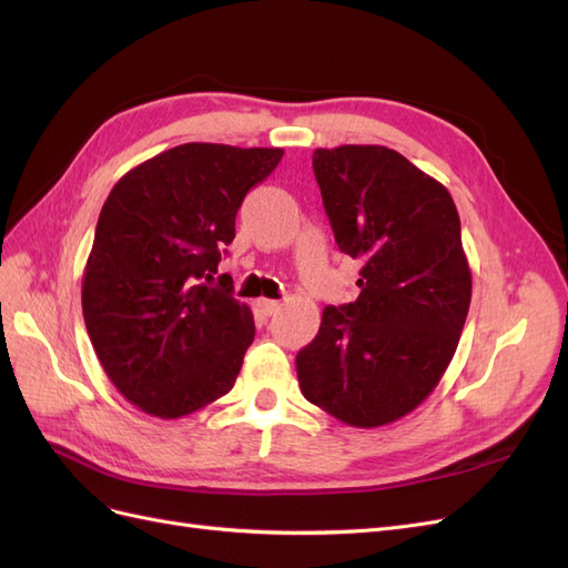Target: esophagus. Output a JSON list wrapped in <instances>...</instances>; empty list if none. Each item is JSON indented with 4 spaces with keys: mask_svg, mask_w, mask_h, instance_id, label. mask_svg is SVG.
<instances>
[{
    "mask_svg": "<svg viewBox=\"0 0 568 568\" xmlns=\"http://www.w3.org/2000/svg\"><path fill=\"white\" fill-rule=\"evenodd\" d=\"M257 307H261V311L270 317V315H274L282 307V303L280 301H270V298H261L257 301Z\"/></svg>",
    "mask_w": 568,
    "mask_h": 568,
    "instance_id": "esophagus-1",
    "label": "esophagus"
}]
</instances>
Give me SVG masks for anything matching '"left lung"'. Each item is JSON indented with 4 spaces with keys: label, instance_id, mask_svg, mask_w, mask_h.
Segmentation results:
<instances>
[{
    "label": "left lung",
    "instance_id": "left-lung-1",
    "mask_svg": "<svg viewBox=\"0 0 568 568\" xmlns=\"http://www.w3.org/2000/svg\"><path fill=\"white\" fill-rule=\"evenodd\" d=\"M334 239L363 261L359 296L326 305L296 355L301 393L343 424L374 428L426 400L448 369L471 272L448 189L386 146L315 149Z\"/></svg>",
    "mask_w": 568,
    "mask_h": 568
}]
</instances>
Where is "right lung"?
Instances as JSON below:
<instances>
[{
    "instance_id": "add662e5",
    "label": "right lung",
    "mask_w": 568,
    "mask_h": 568,
    "mask_svg": "<svg viewBox=\"0 0 568 568\" xmlns=\"http://www.w3.org/2000/svg\"><path fill=\"white\" fill-rule=\"evenodd\" d=\"M282 149L180 144L118 180L99 213L82 315L101 367L146 415L178 419L232 390L253 313L217 274L244 196Z\"/></svg>"
}]
</instances>
